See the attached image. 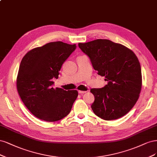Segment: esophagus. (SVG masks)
<instances>
[{"label": "esophagus", "instance_id": "obj_1", "mask_svg": "<svg viewBox=\"0 0 157 157\" xmlns=\"http://www.w3.org/2000/svg\"><path fill=\"white\" fill-rule=\"evenodd\" d=\"M78 93L79 94H83V93H87V91H86V90H78Z\"/></svg>", "mask_w": 157, "mask_h": 157}]
</instances>
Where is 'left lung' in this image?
I'll use <instances>...</instances> for the list:
<instances>
[{"instance_id":"1","label":"left lung","mask_w":157,"mask_h":157,"mask_svg":"<svg viewBox=\"0 0 157 157\" xmlns=\"http://www.w3.org/2000/svg\"><path fill=\"white\" fill-rule=\"evenodd\" d=\"M98 74L108 82L104 87L91 89V108L101 119H117L128 113L139 98L142 85L141 66L132 50L109 40L79 43Z\"/></svg>"}]
</instances>
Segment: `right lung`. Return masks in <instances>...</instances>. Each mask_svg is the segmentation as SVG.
<instances>
[{
	"mask_svg": "<svg viewBox=\"0 0 157 157\" xmlns=\"http://www.w3.org/2000/svg\"><path fill=\"white\" fill-rule=\"evenodd\" d=\"M76 48L75 44L49 42L34 48L21 60L16 85L20 98L27 108L38 119L54 122L63 119L71 111L78 92L54 89L64 62Z\"/></svg>",
	"mask_w": 157,
	"mask_h": 157,
	"instance_id": "add662e5",
	"label": "right lung"
}]
</instances>
